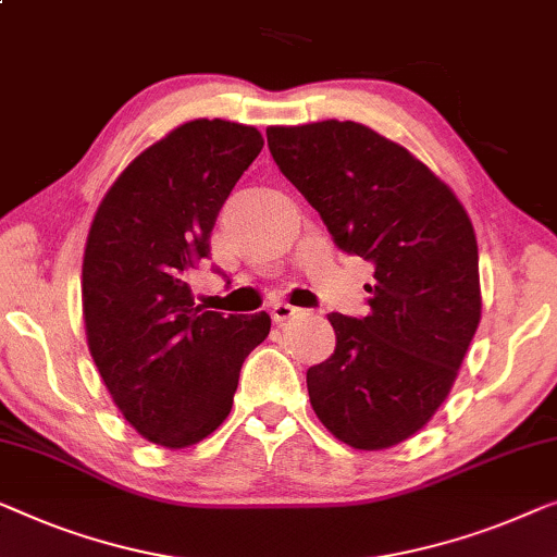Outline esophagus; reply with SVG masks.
Wrapping results in <instances>:
<instances>
[{"mask_svg":"<svg viewBox=\"0 0 557 557\" xmlns=\"http://www.w3.org/2000/svg\"><path fill=\"white\" fill-rule=\"evenodd\" d=\"M301 311V309H296V306H292L288 301H276L271 306V317H273V321H286V319H292V317H296V313Z\"/></svg>","mask_w":557,"mask_h":557,"instance_id":"esophagus-1","label":"esophagus"}]
</instances>
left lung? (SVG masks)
<instances>
[{"label": "left lung", "instance_id": "obj_1", "mask_svg": "<svg viewBox=\"0 0 557 557\" xmlns=\"http://www.w3.org/2000/svg\"><path fill=\"white\" fill-rule=\"evenodd\" d=\"M265 138L334 244L374 265L367 317L329 313L336 349L306 372L313 412L354 449L399 445L447 399L478 332L470 215L422 160L367 125L324 120Z\"/></svg>", "mask_w": 557, "mask_h": 557}]
</instances>
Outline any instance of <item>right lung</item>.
Returning a JSON list of instances; mask_svg holds the SVG:
<instances>
[{"mask_svg":"<svg viewBox=\"0 0 557 557\" xmlns=\"http://www.w3.org/2000/svg\"><path fill=\"white\" fill-rule=\"evenodd\" d=\"M261 148L251 125L190 120L120 173L90 225L87 344L120 412L156 445L208 437L231 412L246 357L269 336L265 311L223 317L190 294L225 198Z\"/></svg>","mask_w":557,"mask_h":557,"instance_id":"1","label":"right lung"}]
</instances>
